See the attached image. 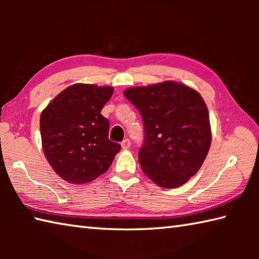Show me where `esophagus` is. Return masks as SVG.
Returning a JSON list of instances; mask_svg holds the SVG:
<instances>
[{
    "instance_id": "34e87169",
    "label": "esophagus",
    "mask_w": 259,
    "mask_h": 259,
    "mask_svg": "<svg viewBox=\"0 0 259 259\" xmlns=\"http://www.w3.org/2000/svg\"><path fill=\"white\" fill-rule=\"evenodd\" d=\"M130 144H131L130 140H129L128 138H126V139L123 140V142L121 143V147L123 148V150H128V148L130 147Z\"/></svg>"
}]
</instances>
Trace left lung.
Wrapping results in <instances>:
<instances>
[{"instance_id": "8db88e82", "label": "left lung", "mask_w": 259, "mask_h": 259, "mask_svg": "<svg viewBox=\"0 0 259 259\" xmlns=\"http://www.w3.org/2000/svg\"><path fill=\"white\" fill-rule=\"evenodd\" d=\"M123 94L143 117L145 142L138 160L144 174L161 187L184 185L199 171L211 144L203 98L176 81L133 87Z\"/></svg>"}]
</instances>
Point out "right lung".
I'll return each instance as SVG.
<instances>
[{"label": "right lung", "mask_w": 259, "mask_h": 259, "mask_svg": "<svg viewBox=\"0 0 259 259\" xmlns=\"http://www.w3.org/2000/svg\"><path fill=\"white\" fill-rule=\"evenodd\" d=\"M113 87L75 83L61 91L40 117L42 148L49 164L71 184L90 183L106 172L121 146L108 139L100 112Z\"/></svg>", "instance_id": "right-lung-1"}]
</instances>
